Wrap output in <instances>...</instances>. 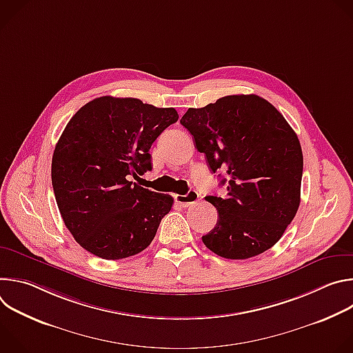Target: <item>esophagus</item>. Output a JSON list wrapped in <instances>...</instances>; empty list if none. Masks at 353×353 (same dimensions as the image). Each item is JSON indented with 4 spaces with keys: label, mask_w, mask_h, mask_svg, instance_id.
Listing matches in <instances>:
<instances>
[{
    "label": "esophagus",
    "mask_w": 353,
    "mask_h": 353,
    "mask_svg": "<svg viewBox=\"0 0 353 353\" xmlns=\"http://www.w3.org/2000/svg\"><path fill=\"white\" fill-rule=\"evenodd\" d=\"M174 199H176V203L180 204L183 208H188V207H191V205H194V204L196 203V201L199 199V195H198L196 191L190 190V191H188L187 194H184V195L177 194V195L174 196Z\"/></svg>",
    "instance_id": "34e87169"
}]
</instances>
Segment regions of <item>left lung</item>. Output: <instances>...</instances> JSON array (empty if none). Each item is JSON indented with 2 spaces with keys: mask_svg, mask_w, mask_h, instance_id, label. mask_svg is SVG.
I'll use <instances>...</instances> for the list:
<instances>
[{
  "mask_svg": "<svg viewBox=\"0 0 353 353\" xmlns=\"http://www.w3.org/2000/svg\"><path fill=\"white\" fill-rule=\"evenodd\" d=\"M180 123L210 169L226 172V195L205 196L219 216L204 244L228 260L264 253L299 210L303 154L296 132L257 94H230L188 109Z\"/></svg>",
  "mask_w": 353,
  "mask_h": 353,
  "instance_id": "1",
  "label": "left lung"
}]
</instances>
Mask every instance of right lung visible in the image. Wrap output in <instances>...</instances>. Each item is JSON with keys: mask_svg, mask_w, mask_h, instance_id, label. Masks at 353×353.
<instances>
[{"mask_svg": "<svg viewBox=\"0 0 353 353\" xmlns=\"http://www.w3.org/2000/svg\"><path fill=\"white\" fill-rule=\"evenodd\" d=\"M177 120L173 108L102 96L68 121L53 154L52 183L67 229L89 253L121 260L154 240L173 196L130 179L152 169L150 146Z\"/></svg>", "mask_w": 353, "mask_h": 353, "instance_id": "obj_1", "label": "right lung"}]
</instances>
